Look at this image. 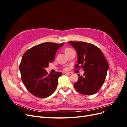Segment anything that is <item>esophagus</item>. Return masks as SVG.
<instances>
[{"label":"esophagus","instance_id":"1","mask_svg":"<svg viewBox=\"0 0 127 127\" xmlns=\"http://www.w3.org/2000/svg\"><path fill=\"white\" fill-rule=\"evenodd\" d=\"M64 74H66V75H72V72H64Z\"/></svg>","mask_w":127,"mask_h":127}]
</instances>
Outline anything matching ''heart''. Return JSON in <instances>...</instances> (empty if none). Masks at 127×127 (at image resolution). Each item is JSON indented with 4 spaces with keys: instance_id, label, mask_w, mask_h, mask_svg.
I'll return each instance as SVG.
<instances>
[{
    "instance_id": "heart-1",
    "label": "heart",
    "mask_w": 127,
    "mask_h": 127,
    "mask_svg": "<svg viewBox=\"0 0 127 127\" xmlns=\"http://www.w3.org/2000/svg\"><path fill=\"white\" fill-rule=\"evenodd\" d=\"M72 49H70V48H66V49H64V52L65 54H66V55H67L69 52H70L71 51H72ZM64 70H67V69L65 68Z\"/></svg>"
}]
</instances>
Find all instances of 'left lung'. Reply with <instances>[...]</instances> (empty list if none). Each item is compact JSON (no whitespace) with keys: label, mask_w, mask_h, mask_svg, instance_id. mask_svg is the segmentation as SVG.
Returning a JSON list of instances; mask_svg holds the SVG:
<instances>
[{"label":"left lung","mask_w":127,"mask_h":127,"mask_svg":"<svg viewBox=\"0 0 127 127\" xmlns=\"http://www.w3.org/2000/svg\"><path fill=\"white\" fill-rule=\"evenodd\" d=\"M77 51L78 63L75 68H82L83 76L74 84L76 90L86 95L97 93L103 84L109 64L101 50L95 45L84 42H69Z\"/></svg>","instance_id":"8db88e82"}]
</instances>
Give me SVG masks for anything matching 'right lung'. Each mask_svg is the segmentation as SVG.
Returning a JSON list of instances; mask_svg holds the SVG:
<instances>
[{"mask_svg": "<svg viewBox=\"0 0 127 127\" xmlns=\"http://www.w3.org/2000/svg\"><path fill=\"white\" fill-rule=\"evenodd\" d=\"M64 44V42L60 44L45 42L29 49L23 56L20 65L21 78L32 95L45 98L56 90L58 80L62 73L48 74L45 69L53 62L57 51Z\"/></svg>", "mask_w": 127, "mask_h": 127, "instance_id": "1", "label": "right lung"}]
</instances>
